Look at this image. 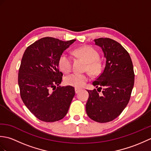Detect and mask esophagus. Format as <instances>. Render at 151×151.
Returning a JSON list of instances; mask_svg holds the SVG:
<instances>
[{"instance_id":"34e87169","label":"esophagus","mask_w":151,"mask_h":151,"mask_svg":"<svg viewBox=\"0 0 151 151\" xmlns=\"http://www.w3.org/2000/svg\"><path fill=\"white\" fill-rule=\"evenodd\" d=\"M81 89H80V88H75V93H78V92H80V91H81Z\"/></svg>"}]
</instances>
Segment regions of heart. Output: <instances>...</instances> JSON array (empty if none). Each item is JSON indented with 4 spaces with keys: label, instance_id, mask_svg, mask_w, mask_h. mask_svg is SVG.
Wrapping results in <instances>:
<instances>
[{
    "label": "heart",
    "instance_id": "heart-1",
    "mask_svg": "<svg viewBox=\"0 0 151 151\" xmlns=\"http://www.w3.org/2000/svg\"><path fill=\"white\" fill-rule=\"evenodd\" d=\"M76 56L82 58L88 63V69L91 73H97L101 69V63L97 61L99 53L94 48L89 46L82 47L75 50ZM73 60L71 57L66 54H63L59 59V67L64 73H69L72 69ZM89 76L86 74L73 73L67 75L65 82L67 85L76 88H82L88 81Z\"/></svg>",
    "mask_w": 151,
    "mask_h": 151
}]
</instances>
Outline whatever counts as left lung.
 I'll use <instances>...</instances> for the list:
<instances>
[{
  "instance_id": "obj_1",
  "label": "left lung",
  "mask_w": 151,
  "mask_h": 151,
  "mask_svg": "<svg viewBox=\"0 0 151 151\" xmlns=\"http://www.w3.org/2000/svg\"><path fill=\"white\" fill-rule=\"evenodd\" d=\"M94 41L101 47L106 61L104 70L93 82L97 91L88 90L86 110L92 120L107 123L117 117L129 103L134 84L133 64L129 52L116 41L101 37ZM102 88L99 95L98 89Z\"/></svg>"
}]
</instances>
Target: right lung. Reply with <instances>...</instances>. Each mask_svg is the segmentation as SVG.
Here are the masks:
<instances>
[{
	"instance_id": "1",
	"label": "right lung",
	"mask_w": 151,
	"mask_h": 151,
	"mask_svg": "<svg viewBox=\"0 0 151 151\" xmlns=\"http://www.w3.org/2000/svg\"><path fill=\"white\" fill-rule=\"evenodd\" d=\"M75 41L43 37L28 46L23 54L18 74L21 97L41 121H59L69 110L75 88L60 86L63 74L58 65L63 51Z\"/></svg>"
}]
</instances>
